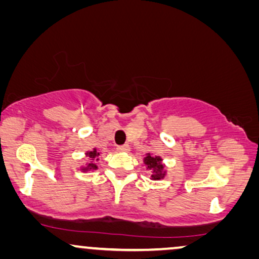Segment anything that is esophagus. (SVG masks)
Returning <instances> with one entry per match:
<instances>
[{
  "mask_svg": "<svg viewBox=\"0 0 259 259\" xmlns=\"http://www.w3.org/2000/svg\"><path fill=\"white\" fill-rule=\"evenodd\" d=\"M129 150H130V147L128 144L119 145V147H117V151H119V152H128Z\"/></svg>",
  "mask_w": 259,
  "mask_h": 259,
  "instance_id": "esophagus-1",
  "label": "esophagus"
}]
</instances>
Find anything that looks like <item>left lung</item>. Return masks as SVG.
I'll return each instance as SVG.
<instances>
[{
    "instance_id": "8db88e82",
    "label": "left lung",
    "mask_w": 259,
    "mask_h": 259,
    "mask_svg": "<svg viewBox=\"0 0 259 259\" xmlns=\"http://www.w3.org/2000/svg\"><path fill=\"white\" fill-rule=\"evenodd\" d=\"M144 162H145V164L148 165L149 169H154L155 175L152 177H154L155 180H161V178L163 177V174H162L163 165L161 164V158L156 157V156L148 155L147 157L144 158Z\"/></svg>"
}]
</instances>
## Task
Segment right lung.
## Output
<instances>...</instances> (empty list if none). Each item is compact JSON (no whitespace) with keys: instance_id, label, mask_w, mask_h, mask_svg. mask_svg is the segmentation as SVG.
<instances>
[{"instance_id":"add662e5","label":"right lung","mask_w":259,"mask_h":259,"mask_svg":"<svg viewBox=\"0 0 259 259\" xmlns=\"http://www.w3.org/2000/svg\"><path fill=\"white\" fill-rule=\"evenodd\" d=\"M88 157L89 158H95L96 157V156H98L100 154H97V151L96 150H94V151H90V152H88ZM96 164H94V163H89L88 164V169H90V170H94V169H96Z\"/></svg>"}]
</instances>
